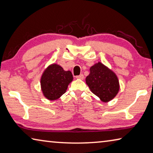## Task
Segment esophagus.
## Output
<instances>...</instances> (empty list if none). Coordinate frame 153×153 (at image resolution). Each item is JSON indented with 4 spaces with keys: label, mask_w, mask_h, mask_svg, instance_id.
<instances>
[{
    "label": "esophagus",
    "mask_w": 153,
    "mask_h": 153,
    "mask_svg": "<svg viewBox=\"0 0 153 153\" xmlns=\"http://www.w3.org/2000/svg\"><path fill=\"white\" fill-rule=\"evenodd\" d=\"M76 78L78 79H84V75H83V74H80L79 76H76Z\"/></svg>",
    "instance_id": "esophagus-1"
}]
</instances>
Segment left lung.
<instances>
[{"label": "left lung", "instance_id": "obj_1", "mask_svg": "<svg viewBox=\"0 0 153 153\" xmlns=\"http://www.w3.org/2000/svg\"><path fill=\"white\" fill-rule=\"evenodd\" d=\"M86 83L90 91L103 102L111 101L120 91V86L117 75L101 62L90 67Z\"/></svg>", "mask_w": 153, "mask_h": 153}]
</instances>
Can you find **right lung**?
<instances>
[{"label": "right lung", "mask_w": 153, "mask_h": 153, "mask_svg": "<svg viewBox=\"0 0 153 153\" xmlns=\"http://www.w3.org/2000/svg\"><path fill=\"white\" fill-rule=\"evenodd\" d=\"M74 77L70 71H65L61 65L52 63L46 67L40 77L42 94L49 100H57L66 92Z\"/></svg>", "instance_id": "right-lung-1"}]
</instances>
